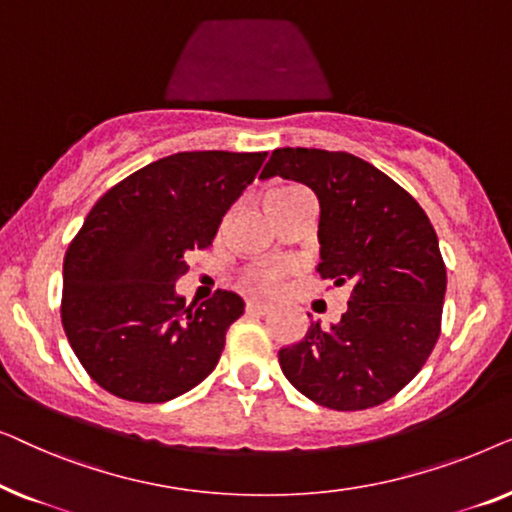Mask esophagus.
<instances>
[{
    "instance_id": "1",
    "label": "esophagus",
    "mask_w": 512,
    "mask_h": 512,
    "mask_svg": "<svg viewBox=\"0 0 512 512\" xmlns=\"http://www.w3.org/2000/svg\"><path fill=\"white\" fill-rule=\"evenodd\" d=\"M272 307L265 305V303H258V300H247V314H258V317H265V314H270Z\"/></svg>"
}]
</instances>
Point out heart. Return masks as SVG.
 Segmentation results:
<instances>
[{
  "mask_svg": "<svg viewBox=\"0 0 512 512\" xmlns=\"http://www.w3.org/2000/svg\"><path fill=\"white\" fill-rule=\"evenodd\" d=\"M289 191H293V188H275V191L265 195V202L282 198V195H286ZM286 272H289L286 268H254L242 277V282L244 286H249V289L256 293H275L279 286H282V279Z\"/></svg>",
  "mask_w": 512,
  "mask_h": 512,
  "instance_id": "heart-1",
  "label": "heart"
}]
</instances>
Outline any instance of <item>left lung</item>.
<instances>
[{"mask_svg":"<svg viewBox=\"0 0 512 512\" xmlns=\"http://www.w3.org/2000/svg\"><path fill=\"white\" fill-rule=\"evenodd\" d=\"M310 186L319 198V275L349 286L335 326L310 324L279 349L286 380L331 410L375 408L429 359L440 335L447 272L419 202L375 165L345 151L277 149L261 179Z\"/></svg>","mask_w":512,"mask_h":512,"instance_id":"obj_1","label":"left lung"}]
</instances>
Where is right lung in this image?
Wrapping results in <instances>:
<instances>
[{
  "mask_svg": "<svg viewBox=\"0 0 512 512\" xmlns=\"http://www.w3.org/2000/svg\"><path fill=\"white\" fill-rule=\"evenodd\" d=\"M268 153L184 151L109 188L69 244L62 326L76 359L109 394L165 403L200 384L242 317L233 291L177 296L186 256L212 244L221 219Z\"/></svg>",
  "mask_w": 512,
  "mask_h": 512,
  "instance_id": "add662e5",
  "label": "right lung"
}]
</instances>
